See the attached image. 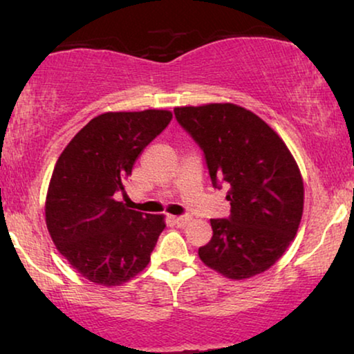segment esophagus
<instances>
[{"label": "esophagus", "mask_w": 354, "mask_h": 354, "mask_svg": "<svg viewBox=\"0 0 354 354\" xmlns=\"http://www.w3.org/2000/svg\"><path fill=\"white\" fill-rule=\"evenodd\" d=\"M172 221L177 227H185L188 222H190V217L188 216H172Z\"/></svg>", "instance_id": "1"}]
</instances>
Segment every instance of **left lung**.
I'll return each instance as SVG.
<instances>
[{
	"mask_svg": "<svg viewBox=\"0 0 354 354\" xmlns=\"http://www.w3.org/2000/svg\"><path fill=\"white\" fill-rule=\"evenodd\" d=\"M203 149L212 187H229V219H211L212 239L198 250L207 268L243 280L282 258L303 216L304 187L283 140L251 111L232 103L174 109Z\"/></svg>",
	"mask_w": 354,
	"mask_h": 354,
	"instance_id": "1",
	"label": "left lung"
}]
</instances>
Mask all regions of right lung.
Here are the masks:
<instances>
[{
  "mask_svg": "<svg viewBox=\"0 0 354 354\" xmlns=\"http://www.w3.org/2000/svg\"><path fill=\"white\" fill-rule=\"evenodd\" d=\"M171 111L104 113L61 153L46 193V227L56 248L90 282L115 287L149 263L164 216L129 209L114 195L145 148L167 127Z\"/></svg>",
  "mask_w": 354,
  "mask_h": 354,
  "instance_id": "obj_1",
  "label": "right lung"
}]
</instances>
